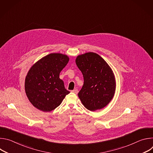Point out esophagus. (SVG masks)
Instances as JSON below:
<instances>
[{
  "mask_svg": "<svg viewBox=\"0 0 153 153\" xmlns=\"http://www.w3.org/2000/svg\"><path fill=\"white\" fill-rule=\"evenodd\" d=\"M71 92H72L73 93H74V94H77L78 93V90H77V89H74V90H72V91H71Z\"/></svg>",
  "mask_w": 153,
  "mask_h": 153,
  "instance_id": "obj_1",
  "label": "esophagus"
}]
</instances>
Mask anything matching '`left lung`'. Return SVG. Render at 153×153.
<instances>
[{
  "label": "left lung",
  "mask_w": 153,
  "mask_h": 153,
  "mask_svg": "<svg viewBox=\"0 0 153 153\" xmlns=\"http://www.w3.org/2000/svg\"><path fill=\"white\" fill-rule=\"evenodd\" d=\"M76 63L84 79L78 93L79 99L88 110H100L110 102L115 93L116 80L111 68L93 52L78 56Z\"/></svg>",
  "instance_id": "left-lung-1"
}]
</instances>
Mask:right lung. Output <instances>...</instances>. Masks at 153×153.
<instances>
[{
  "instance_id": "right-lung-1",
  "label": "right lung",
  "mask_w": 153,
  "mask_h": 153,
  "mask_svg": "<svg viewBox=\"0 0 153 153\" xmlns=\"http://www.w3.org/2000/svg\"><path fill=\"white\" fill-rule=\"evenodd\" d=\"M68 61L67 55L51 53L38 60L30 69L25 78V93L38 110L44 112L54 110L70 93L59 78Z\"/></svg>"
}]
</instances>
